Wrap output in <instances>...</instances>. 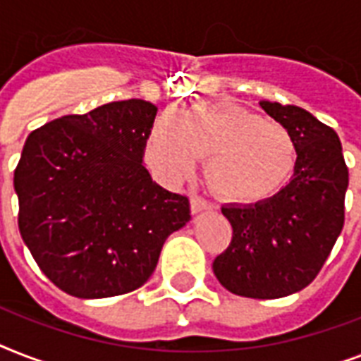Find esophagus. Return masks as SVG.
I'll list each match as a JSON object with an SVG mask.
<instances>
[{"label": "esophagus", "instance_id": "1", "mask_svg": "<svg viewBox=\"0 0 361 361\" xmlns=\"http://www.w3.org/2000/svg\"><path fill=\"white\" fill-rule=\"evenodd\" d=\"M208 208V200H204L202 197H191V212L195 215L200 214V212H204V209Z\"/></svg>", "mask_w": 361, "mask_h": 361}]
</instances>
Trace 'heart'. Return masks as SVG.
<instances>
[{"instance_id":"heart-1","label":"heart","mask_w":361,"mask_h":361,"mask_svg":"<svg viewBox=\"0 0 361 361\" xmlns=\"http://www.w3.org/2000/svg\"><path fill=\"white\" fill-rule=\"evenodd\" d=\"M146 163L164 181L189 174L206 157L204 176L214 195L252 204L279 192L296 166V144L283 125L232 103H198L153 121Z\"/></svg>"}]
</instances>
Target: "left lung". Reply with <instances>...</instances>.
Returning <instances> with one entry per match:
<instances>
[{
    "label": "left lung",
    "mask_w": 361,
    "mask_h": 361,
    "mask_svg": "<svg viewBox=\"0 0 361 361\" xmlns=\"http://www.w3.org/2000/svg\"><path fill=\"white\" fill-rule=\"evenodd\" d=\"M296 144L288 185L257 204H226L232 241L214 274L232 294L274 300L302 290L330 257L345 223L348 169L339 136L307 110L260 101Z\"/></svg>",
    "instance_id": "8db88e82"
}]
</instances>
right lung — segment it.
<instances>
[{
    "label": "right lung",
    "instance_id": "1",
    "mask_svg": "<svg viewBox=\"0 0 361 361\" xmlns=\"http://www.w3.org/2000/svg\"><path fill=\"white\" fill-rule=\"evenodd\" d=\"M157 106L114 101L27 136L14 170L18 228L41 271L75 298L136 290L166 238L191 219L189 198L142 164Z\"/></svg>",
    "mask_w": 361,
    "mask_h": 361
}]
</instances>
